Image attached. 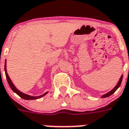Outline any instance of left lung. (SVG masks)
<instances>
[{"mask_svg":"<svg viewBox=\"0 0 129 129\" xmlns=\"http://www.w3.org/2000/svg\"><path fill=\"white\" fill-rule=\"evenodd\" d=\"M122 77H123V75H121V77H120V78L119 81H118V83L116 84V85L110 91H109V92H108L107 93H106V94L103 95L101 97V98H107V97H109L110 95H111L112 94H113L117 90V89L118 88L120 87V84H121L122 83Z\"/></svg>","mask_w":129,"mask_h":129,"instance_id":"8db88e82","label":"left lung"}]
</instances>
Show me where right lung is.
Masks as SVG:
<instances>
[{"label":"right lung","mask_w":129,"mask_h":129,"mask_svg":"<svg viewBox=\"0 0 129 129\" xmlns=\"http://www.w3.org/2000/svg\"><path fill=\"white\" fill-rule=\"evenodd\" d=\"M6 63H7V62H6L5 60V71L6 77H7V80L8 83L10 87L11 88L12 90L15 93H17L19 96L21 97V98L24 99V100H36V99L40 98L44 96L45 95H46L47 93H48V92H46L43 95H39V96H31L29 95L25 94V93H22L21 91H20L19 89H17L16 88L15 86L13 85V83H12L11 79L9 78V77L8 75L7 72V64H6Z\"/></svg>","instance_id":"obj_1"}]
</instances>
